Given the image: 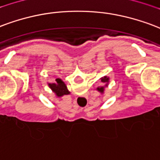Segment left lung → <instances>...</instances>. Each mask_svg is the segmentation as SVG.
I'll list each match as a JSON object with an SVG mask.
<instances>
[{
    "label": "left lung",
    "mask_w": 160,
    "mask_h": 160,
    "mask_svg": "<svg viewBox=\"0 0 160 160\" xmlns=\"http://www.w3.org/2000/svg\"><path fill=\"white\" fill-rule=\"evenodd\" d=\"M101 81H102V82H103V83H105V82H108V78H107L106 76H104L103 78H102ZM108 86V84H106V86ZM98 90L100 92H103L104 88H103V87H98Z\"/></svg>",
    "instance_id": "1"
}]
</instances>
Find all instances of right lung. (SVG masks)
Returning a JSON list of instances; mask_svg holds the SVG:
<instances>
[{
	"mask_svg": "<svg viewBox=\"0 0 160 160\" xmlns=\"http://www.w3.org/2000/svg\"><path fill=\"white\" fill-rule=\"evenodd\" d=\"M50 88L52 90V92L56 93L58 97H62L63 95H68L69 92L67 89L65 84L62 82L60 79H56V83L49 84Z\"/></svg>",
	"mask_w": 160,
	"mask_h": 160,
	"instance_id": "obj_1",
	"label": "right lung"
}]
</instances>
